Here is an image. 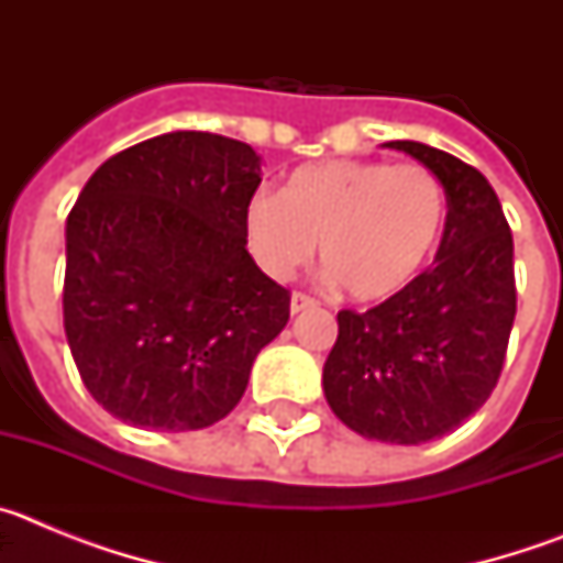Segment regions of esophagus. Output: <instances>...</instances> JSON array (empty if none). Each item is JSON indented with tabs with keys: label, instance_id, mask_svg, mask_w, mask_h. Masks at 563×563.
<instances>
[{
	"label": "esophagus",
	"instance_id": "esophagus-1",
	"mask_svg": "<svg viewBox=\"0 0 563 563\" xmlns=\"http://www.w3.org/2000/svg\"><path fill=\"white\" fill-rule=\"evenodd\" d=\"M318 301L312 296H307V292H292V298H290V312L292 316H296V312H301V310H310V307H316Z\"/></svg>",
	"mask_w": 563,
	"mask_h": 563
}]
</instances>
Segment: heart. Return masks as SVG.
I'll list each match as a JSON object with an SVG mask.
<instances>
[{
  "label": "heart",
  "mask_w": 563,
  "mask_h": 563,
  "mask_svg": "<svg viewBox=\"0 0 563 563\" xmlns=\"http://www.w3.org/2000/svg\"><path fill=\"white\" fill-rule=\"evenodd\" d=\"M442 225L445 191L420 163H310L282 194L258 191L245 208L247 251L267 276L290 278L321 242V262L355 301L406 290L434 256Z\"/></svg>",
  "instance_id": "obj_1"
}]
</instances>
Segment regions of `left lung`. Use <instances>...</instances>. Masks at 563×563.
I'll list each match as a JSON object with an SVG mask.
<instances>
[{
	"label": "left lung",
	"instance_id": "obj_1",
	"mask_svg": "<svg viewBox=\"0 0 563 563\" xmlns=\"http://www.w3.org/2000/svg\"><path fill=\"white\" fill-rule=\"evenodd\" d=\"M411 154L445 188L449 217L434 265L366 312H338L324 395L361 437L420 445L449 434L496 389L516 318L514 233L474 166L415 141Z\"/></svg>",
	"mask_w": 563,
	"mask_h": 563
}]
</instances>
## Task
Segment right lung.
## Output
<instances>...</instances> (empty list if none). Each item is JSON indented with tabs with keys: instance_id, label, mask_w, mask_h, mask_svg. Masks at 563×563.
<instances>
[{
	"instance_id": "right-lung-1",
	"label": "right lung",
	"mask_w": 563,
	"mask_h": 563,
	"mask_svg": "<svg viewBox=\"0 0 563 563\" xmlns=\"http://www.w3.org/2000/svg\"><path fill=\"white\" fill-rule=\"evenodd\" d=\"M258 154L211 132H168L109 157L67 217L64 332L89 395L152 431L220 422L290 290L245 242Z\"/></svg>"
}]
</instances>
